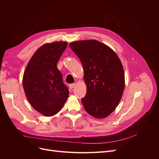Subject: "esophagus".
<instances>
[{
  "label": "esophagus",
  "instance_id": "obj_1",
  "mask_svg": "<svg viewBox=\"0 0 159 159\" xmlns=\"http://www.w3.org/2000/svg\"><path fill=\"white\" fill-rule=\"evenodd\" d=\"M75 84H71L69 85V87L70 89H73L75 87Z\"/></svg>",
  "mask_w": 159,
  "mask_h": 159
}]
</instances>
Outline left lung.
Listing matches in <instances>:
<instances>
[{"label":"left lung","mask_w":159,"mask_h":159,"mask_svg":"<svg viewBox=\"0 0 159 159\" xmlns=\"http://www.w3.org/2000/svg\"><path fill=\"white\" fill-rule=\"evenodd\" d=\"M70 46L84 67L87 92L84 107L95 118L112 113L121 99L125 88L123 68L114 51L94 40L76 41Z\"/></svg>","instance_id":"1"}]
</instances>
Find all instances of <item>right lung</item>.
<instances>
[{
  "label": "right lung",
  "mask_w": 159,
  "mask_h": 159,
  "mask_svg": "<svg viewBox=\"0 0 159 159\" xmlns=\"http://www.w3.org/2000/svg\"><path fill=\"white\" fill-rule=\"evenodd\" d=\"M68 46L56 42L42 46L26 66L23 75V88L34 109L45 116L59 112L69 95L57 63Z\"/></svg>",
  "instance_id": "add662e5"
}]
</instances>
